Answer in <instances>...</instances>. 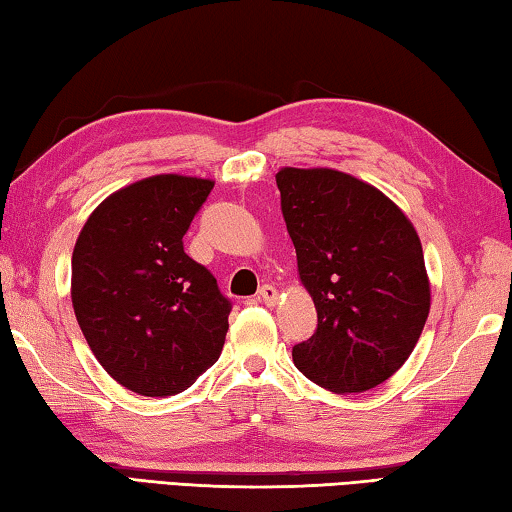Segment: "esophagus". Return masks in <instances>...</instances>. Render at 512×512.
I'll list each match as a JSON object with an SVG mask.
<instances>
[{"label":"esophagus","mask_w":512,"mask_h":512,"mask_svg":"<svg viewBox=\"0 0 512 512\" xmlns=\"http://www.w3.org/2000/svg\"><path fill=\"white\" fill-rule=\"evenodd\" d=\"M259 300L266 302V305H275L277 302V289L273 284H264L262 289H259Z\"/></svg>","instance_id":"1"}]
</instances>
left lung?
Segmentation results:
<instances>
[{"mask_svg":"<svg viewBox=\"0 0 512 512\" xmlns=\"http://www.w3.org/2000/svg\"><path fill=\"white\" fill-rule=\"evenodd\" d=\"M300 282L318 327L293 363L332 393H363L402 368L431 307L418 232L377 187L334 169L275 173Z\"/></svg>","mask_w":512,"mask_h":512,"instance_id":"obj_1","label":"left lung"}]
</instances>
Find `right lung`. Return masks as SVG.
I'll return each instance as SVG.
<instances>
[{
  "instance_id": "right-lung-1",
  "label": "right lung",
  "mask_w": 512,
  "mask_h": 512,
  "mask_svg": "<svg viewBox=\"0 0 512 512\" xmlns=\"http://www.w3.org/2000/svg\"><path fill=\"white\" fill-rule=\"evenodd\" d=\"M214 183L162 173L110 194L72 255V305L94 357L128 391L183 393L223 350L232 302L185 253Z\"/></svg>"
}]
</instances>
